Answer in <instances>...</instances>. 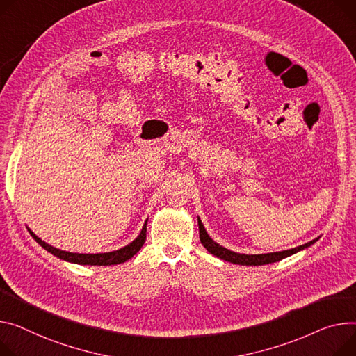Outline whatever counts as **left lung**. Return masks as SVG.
Returning a JSON list of instances; mask_svg holds the SVG:
<instances>
[{
    "mask_svg": "<svg viewBox=\"0 0 356 356\" xmlns=\"http://www.w3.org/2000/svg\"><path fill=\"white\" fill-rule=\"evenodd\" d=\"M199 220V236H200V242L202 245L211 253L215 254L223 260H227V262H232V264H236V265H248V266H259V265H268V264H273V262H277V260H282L285 259L307 246H311L312 243H315L318 239H314L311 242H307L302 246H298V248H293V249H289V250H283V252H275V253H266V254H242V253H234L220 245H218L216 242H213L209 234L206 233L204 230V226L203 223Z\"/></svg>",
    "mask_w": 356,
    "mask_h": 356,
    "instance_id": "8db88e82",
    "label": "left lung"
}]
</instances>
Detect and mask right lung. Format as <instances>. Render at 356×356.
I'll return each instance as SVG.
<instances>
[{
	"label": "right lung",
	"mask_w": 356,
	"mask_h": 356,
	"mask_svg": "<svg viewBox=\"0 0 356 356\" xmlns=\"http://www.w3.org/2000/svg\"><path fill=\"white\" fill-rule=\"evenodd\" d=\"M146 225L145 223L143 229H141V233L137 236V239L133 241L130 245L124 246L123 249H118L114 252H108V253H96V254H83V253H70V252H64L60 249H56L50 245H47L45 242H42L40 238L29 229L30 234L34 238V241L42 246L45 250H49L50 253H53L54 256L67 260V262H73V264H79V265H99V266H107V265H118V264H123L126 260L131 259L140 249L141 246L145 245L146 242Z\"/></svg>",
	"instance_id": "obj_1"
}]
</instances>
